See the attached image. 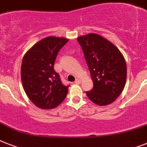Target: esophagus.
<instances>
[{"instance_id":"1","label":"esophagus","mask_w":147,"mask_h":147,"mask_svg":"<svg viewBox=\"0 0 147 147\" xmlns=\"http://www.w3.org/2000/svg\"><path fill=\"white\" fill-rule=\"evenodd\" d=\"M75 83H76V84H77V85H79V84H80V83H81V81L79 80L78 78H77V79H76V80L75 81Z\"/></svg>"}]
</instances>
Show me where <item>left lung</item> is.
Wrapping results in <instances>:
<instances>
[{
	"instance_id": "left-lung-1",
	"label": "left lung",
	"mask_w": 147,
	"mask_h": 147,
	"mask_svg": "<svg viewBox=\"0 0 147 147\" xmlns=\"http://www.w3.org/2000/svg\"><path fill=\"white\" fill-rule=\"evenodd\" d=\"M89 69L94 86L86 92L98 105L111 104L121 94L127 79V65L114 44L102 36L89 33L77 39Z\"/></svg>"
}]
</instances>
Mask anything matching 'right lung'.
Here are the masks:
<instances>
[{
	"label": "right lung",
	"mask_w": 147,
	"mask_h": 147,
	"mask_svg": "<svg viewBox=\"0 0 147 147\" xmlns=\"http://www.w3.org/2000/svg\"><path fill=\"white\" fill-rule=\"evenodd\" d=\"M69 40L49 36L36 43L24 56L21 81L26 95L42 109H53L64 100L69 85H64L54 70L59 50Z\"/></svg>",
	"instance_id": "add662e5"
}]
</instances>
